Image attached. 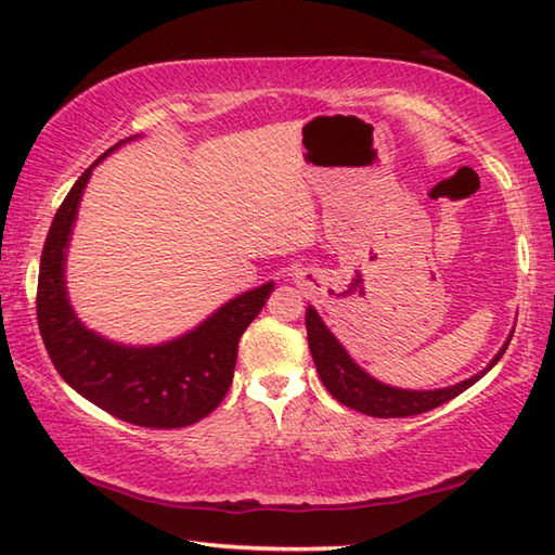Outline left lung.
I'll list each match as a JSON object with an SVG mask.
<instances>
[{
    "label": "left lung",
    "instance_id": "1",
    "mask_svg": "<svg viewBox=\"0 0 555 555\" xmlns=\"http://www.w3.org/2000/svg\"><path fill=\"white\" fill-rule=\"evenodd\" d=\"M306 331H308V347H311L318 377H321V382L325 384V389L331 391L337 401L345 403L347 409H354L364 413V416H374V418L416 416V413H426L430 409L440 406V403L455 399L457 393H463L467 387H473L477 379H482L485 374L502 360L506 345L512 340V335L506 337L502 350L496 352L492 357V362L487 364L482 372H477L475 377L457 382L453 387L418 391V389L389 387V384L374 379L372 374L364 372L360 364L347 354L343 343L327 331V325L323 323V318L318 315L313 306L306 308Z\"/></svg>",
    "mask_w": 555,
    "mask_h": 555
}]
</instances>
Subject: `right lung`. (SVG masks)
I'll use <instances>...</instances> for the list:
<instances>
[{
	"label": "right lung",
	"instance_id": "right-lung-1",
	"mask_svg": "<svg viewBox=\"0 0 555 555\" xmlns=\"http://www.w3.org/2000/svg\"><path fill=\"white\" fill-rule=\"evenodd\" d=\"M131 139L137 137L102 154L55 212L41 251L36 315L51 362L80 397L127 424L183 428L220 406L234 377L240 337L264 308L274 281L230 298L193 331L162 345H121L90 331L73 311L65 286L68 244L92 168Z\"/></svg>",
	"mask_w": 555,
	"mask_h": 555
}]
</instances>
